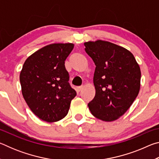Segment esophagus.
Returning a JSON list of instances; mask_svg holds the SVG:
<instances>
[{
	"label": "esophagus",
	"mask_w": 159,
	"mask_h": 159,
	"mask_svg": "<svg viewBox=\"0 0 159 159\" xmlns=\"http://www.w3.org/2000/svg\"><path fill=\"white\" fill-rule=\"evenodd\" d=\"M82 88H83V86H79V87L76 88V90H77V91H79V92H80V91L82 90Z\"/></svg>",
	"instance_id": "1"
}]
</instances>
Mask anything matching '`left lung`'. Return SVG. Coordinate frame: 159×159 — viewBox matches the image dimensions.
I'll return each mask as SVG.
<instances>
[{
  "label": "left lung",
  "mask_w": 159,
  "mask_h": 159,
  "mask_svg": "<svg viewBox=\"0 0 159 159\" xmlns=\"http://www.w3.org/2000/svg\"><path fill=\"white\" fill-rule=\"evenodd\" d=\"M95 64V96L88 106L94 116L113 121L130 108L140 88V68L130 51L110 42L84 43Z\"/></svg>",
  "instance_id": "8db88e82"
}]
</instances>
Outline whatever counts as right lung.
<instances>
[{"label": "right lung", "mask_w": 159, "mask_h": 159, "mask_svg": "<svg viewBox=\"0 0 159 159\" xmlns=\"http://www.w3.org/2000/svg\"><path fill=\"white\" fill-rule=\"evenodd\" d=\"M72 43H54L42 48L26 59L20 80L24 98L40 119L52 123L68 114L76 95L70 85L65 60L73 50Z\"/></svg>", "instance_id": "add662e5"}]
</instances>
